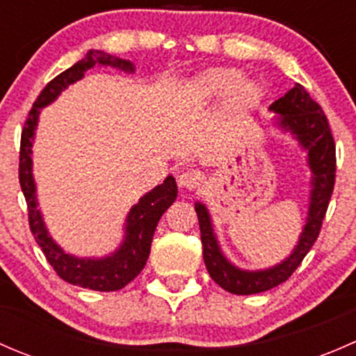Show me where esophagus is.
<instances>
[{"label":"esophagus","instance_id":"esophagus-1","mask_svg":"<svg viewBox=\"0 0 356 356\" xmlns=\"http://www.w3.org/2000/svg\"><path fill=\"white\" fill-rule=\"evenodd\" d=\"M203 181V175H201L200 170H195V168H188V170H182L177 177L179 188L184 189H196Z\"/></svg>","mask_w":356,"mask_h":356}]
</instances>
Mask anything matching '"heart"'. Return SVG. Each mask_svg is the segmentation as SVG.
<instances>
[{
  "instance_id": "1",
  "label": "heart",
  "mask_w": 356,
  "mask_h": 356,
  "mask_svg": "<svg viewBox=\"0 0 356 356\" xmlns=\"http://www.w3.org/2000/svg\"><path fill=\"white\" fill-rule=\"evenodd\" d=\"M193 98L201 105L215 102L227 95V108L246 111L260 99V86L243 77V72L232 67H213L201 72L191 86Z\"/></svg>"
}]
</instances>
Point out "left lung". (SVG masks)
Returning <instances> with one entry per match:
<instances>
[{
    "instance_id": "1",
    "label": "left lung",
    "mask_w": 356,
    "mask_h": 356,
    "mask_svg": "<svg viewBox=\"0 0 356 356\" xmlns=\"http://www.w3.org/2000/svg\"><path fill=\"white\" fill-rule=\"evenodd\" d=\"M268 111L275 113V117L272 118V127L279 129L282 134H289L307 153V165L310 168L308 211L300 238L284 260L268 268L246 270L225 257L213 231L210 211L204 203L196 201L195 210L200 220L203 260L207 270L222 289L232 294L264 293L288 281L314 246L334 189L336 146H334L327 117L318 103L312 99L303 86L294 84V88L289 89L282 98L268 106Z\"/></svg>"
}]
</instances>
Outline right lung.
Masks as SVG:
<instances>
[{
	"mask_svg": "<svg viewBox=\"0 0 356 356\" xmlns=\"http://www.w3.org/2000/svg\"><path fill=\"white\" fill-rule=\"evenodd\" d=\"M95 67L117 68L127 74H134L136 70L131 60L111 56L99 49H89L81 62L74 63L65 72L56 75L38 96L24 125L22 141H20L19 179L25 201H27L31 231L56 274L63 281L86 289L118 291L127 286L145 268L158 220L177 198L175 179L168 175L161 184L155 186L152 191L141 196L138 203L132 204L125 217L124 238L117 250L105 257H75L63 250L49 234L44 218H42V211L39 208L38 193H35L38 189H35L34 174H32V146H34L41 110L51 105L68 86L84 79L86 72L92 70Z\"/></svg>",
	"mask_w": 356,
	"mask_h": 356,
	"instance_id": "add662e5",
	"label": "right lung"
}]
</instances>
